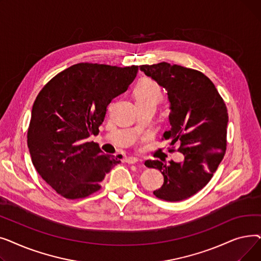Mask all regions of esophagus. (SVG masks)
Instances as JSON below:
<instances>
[{
  "instance_id": "34e87169",
  "label": "esophagus",
  "mask_w": 261,
  "mask_h": 261,
  "mask_svg": "<svg viewBox=\"0 0 261 261\" xmlns=\"http://www.w3.org/2000/svg\"><path fill=\"white\" fill-rule=\"evenodd\" d=\"M138 162H139V160L136 158H133V156H130V158L126 159V163H128V164H136Z\"/></svg>"
}]
</instances>
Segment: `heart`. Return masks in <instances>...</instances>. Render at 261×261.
Wrapping results in <instances>:
<instances>
[{"label":"heart","instance_id":"obj_1","mask_svg":"<svg viewBox=\"0 0 261 261\" xmlns=\"http://www.w3.org/2000/svg\"><path fill=\"white\" fill-rule=\"evenodd\" d=\"M134 96L136 103L140 102H155L162 98V89L152 79L143 78L134 88Z\"/></svg>","mask_w":261,"mask_h":261}]
</instances>
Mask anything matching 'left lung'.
<instances>
[{"label": "left lung", "mask_w": 261, "mask_h": 261, "mask_svg": "<svg viewBox=\"0 0 261 261\" xmlns=\"http://www.w3.org/2000/svg\"><path fill=\"white\" fill-rule=\"evenodd\" d=\"M140 68L167 91L171 128L164 132L163 140L179 145L177 151L184 155L181 163L145 162L164 175L163 186L153 195L169 202L182 201L211 181L225 154L227 108L212 80L197 70L167 62ZM169 151H174L173 147Z\"/></svg>", "instance_id": "8db88e82"}]
</instances>
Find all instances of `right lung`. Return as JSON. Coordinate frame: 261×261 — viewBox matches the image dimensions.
<instances>
[{"instance_id": "obj_1", "label": "right lung", "mask_w": 261, "mask_h": 261, "mask_svg": "<svg viewBox=\"0 0 261 261\" xmlns=\"http://www.w3.org/2000/svg\"><path fill=\"white\" fill-rule=\"evenodd\" d=\"M138 65L119 67L81 62L51 78L34 102L27 146L41 177L65 199L98 191L121 155L102 153L89 142L98 134L107 107L126 92Z\"/></svg>"}]
</instances>
